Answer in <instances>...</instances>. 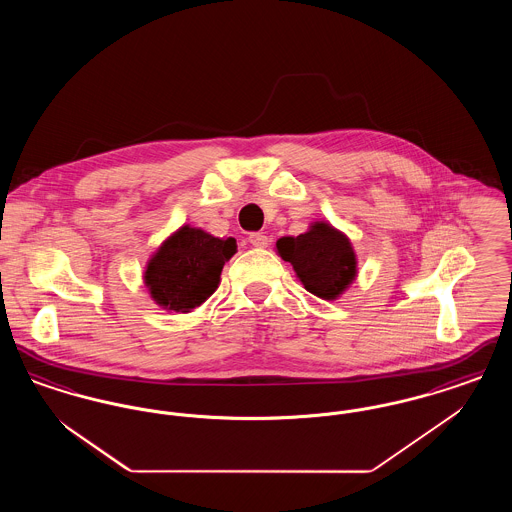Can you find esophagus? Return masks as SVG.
<instances>
[{
	"label": "esophagus",
	"mask_w": 512,
	"mask_h": 512,
	"mask_svg": "<svg viewBox=\"0 0 512 512\" xmlns=\"http://www.w3.org/2000/svg\"><path fill=\"white\" fill-rule=\"evenodd\" d=\"M268 236L265 234H261V232H255V234H249V244L253 245V247H268Z\"/></svg>",
	"instance_id": "1"
}]
</instances>
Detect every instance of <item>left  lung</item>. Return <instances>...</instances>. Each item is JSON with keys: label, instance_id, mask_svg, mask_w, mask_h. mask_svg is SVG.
I'll return each mask as SVG.
<instances>
[{"label": "left lung", "instance_id": "left-lung-1", "mask_svg": "<svg viewBox=\"0 0 512 512\" xmlns=\"http://www.w3.org/2000/svg\"><path fill=\"white\" fill-rule=\"evenodd\" d=\"M276 253L288 261L307 292L336 301L359 274V261L345 232L328 220H315L299 236H282Z\"/></svg>", "mask_w": 512, "mask_h": 512}]
</instances>
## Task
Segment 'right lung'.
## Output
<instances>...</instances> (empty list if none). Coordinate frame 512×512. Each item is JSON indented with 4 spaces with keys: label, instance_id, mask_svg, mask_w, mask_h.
Returning <instances> with one entry per match:
<instances>
[{
    "label": "right lung",
    "instance_id": "1",
    "mask_svg": "<svg viewBox=\"0 0 512 512\" xmlns=\"http://www.w3.org/2000/svg\"><path fill=\"white\" fill-rule=\"evenodd\" d=\"M236 251L234 238L182 224L147 259V293L163 311L192 313L219 288L222 267Z\"/></svg>",
    "mask_w": 512,
    "mask_h": 512
}]
</instances>
